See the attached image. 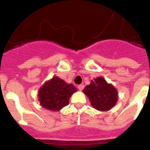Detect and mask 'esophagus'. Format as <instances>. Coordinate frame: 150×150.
<instances>
[{"label": "esophagus", "mask_w": 150, "mask_h": 150, "mask_svg": "<svg viewBox=\"0 0 150 150\" xmlns=\"http://www.w3.org/2000/svg\"><path fill=\"white\" fill-rule=\"evenodd\" d=\"M78 88H79V91H82V90L84 88V86H83V85H79V86H78Z\"/></svg>", "instance_id": "1"}]
</instances>
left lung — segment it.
Segmentation results:
<instances>
[{
    "instance_id": "left-lung-1",
    "label": "left lung",
    "mask_w": 150,
    "mask_h": 150,
    "mask_svg": "<svg viewBox=\"0 0 150 150\" xmlns=\"http://www.w3.org/2000/svg\"><path fill=\"white\" fill-rule=\"evenodd\" d=\"M83 91L88 98L92 107L102 112L110 110L118 100L117 89L102 76L91 80Z\"/></svg>"
}]
</instances>
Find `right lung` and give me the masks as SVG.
I'll return each instance as SVG.
<instances>
[{
    "mask_svg": "<svg viewBox=\"0 0 150 150\" xmlns=\"http://www.w3.org/2000/svg\"><path fill=\"white\" fill-rule=\"evenodd\" d=\"M76 91L74 85L68 84L58 76H53L40 88L38 100L45 109L56 112L69 104V99Z\"/></svg>",
    "mask_w": 150,
    "mask_h": 150,
    "instance_id": "right-lung-1",
    "label": "right lung"
}]
</instances>
